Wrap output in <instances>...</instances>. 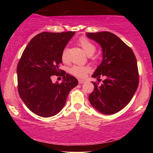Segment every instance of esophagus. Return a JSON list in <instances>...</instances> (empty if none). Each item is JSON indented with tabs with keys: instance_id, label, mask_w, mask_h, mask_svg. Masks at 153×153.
Returning <instances> with one entry per match:
<instances>
[{
	"instance_id": "34e87169",
	"label": "esophagus",
	"mask_w": 153,
	"mask_h": 153,
	"mask_svg": "<svg viewBox=\"0 0 153 153\" xmlns=\"http://www.w3.org/2000/svg\"><path fill=\"white\" fill-rule=\"evenodd\" d=\"M78 82H79V84H84L85 82H86V80L84 79H78Z\"/></svg>"
}]
</instances>
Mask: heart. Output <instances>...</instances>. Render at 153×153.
<instances>
[{"instance_id": "obj_1", "label": "heart", "mask_w": 153, "mask_h": 153, "mask_svg": "<svg viewBox=\"0 0 153 153\" xmlns=\"http://www.w3.org/2000/svg\"><path fill=\"white\" fill-rule=\"evenodd\" d=\"M78 43L88 56H92L96 51V46L94 44L90 42L88 39H87L86 38H80L78 40ZM61 59L63 62H67V60H68L67 48H65L63 53H62ZM90 71V68L88 66L74 65L69 69V72L72 75L77 77H80V78L84 77L88 73H89Z\"/></svg>"}]
</instances>
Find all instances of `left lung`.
Masks as SVG:
<instances>
[{"mask_svg":"<svg viewBox=\"0 0 153 153\" xmlns=\"http://www.w3.org/2000/svg\"><path fill=\"white\" fill-rule=\"evenodd\" d=\"M102 48V60L92 77L101 85L92 82L94 89L89 95L90 104L100 113L112 115L126 107L136 92L139 84L137 61L133 51L113 33H86Z\"/></svg>","mask_w":153,"mask_h":153,"instance_id":"8db88e82","label":"left lung"}]
</instances>
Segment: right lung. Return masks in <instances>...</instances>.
<instances>
[{"label": "right lung", "instance_id": "1", "mask_svg": "<svg viewBox=\"0 0 153 153\" xmlns=\"http://www.w3.org/2000/svg\"><path fill=\"white\" fill-rule=\"evenodd\" d=\"M75 32H42L28 43L17 67L18 92L29 109L36 115L50 117L59 113L69 92L78 81L60 73L61 55ZM52 75L63 76L61 84L53 83Z\"/></svg>", "mask_w": 153, "mask_h": 153}]
</instances>
